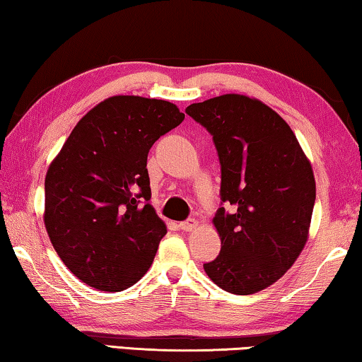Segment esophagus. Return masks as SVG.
Returning a JSON list of instances; mask_svg holds the SVG:
<instances>
[{"label":"esophagus","instance_id":"esophagus-1","mask_svg":"<svg viewBox=\"0 0 362 362\" xmlns=\"http://www.w3.org/2000/svg\"><path fill=\"white\" fill-rule=\"evenodd\" d=\"M179 226H180L183 231H192V230L196 228V226H198V220H196V218H188V220H185V222H182Z\"/></svg>","mask_w":362,"mask_h":362}]
</instances>
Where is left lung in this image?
<instances>
[{"label":"left lung","instance_id":"left-lung-1","mask_svg":"<svg viewBox=\"0 0 362 362\" xmlns=\"http://www.w3.org/2000/svg\"><path fill=\"white\" fill-rule=\"evenodd\" d=\"M185 112L211 132L222 168L220 196L231 206L212 220L222 249L204 272L226 292H260L293 265L308 240L313 169L289 124L260 100L223 94Z\"/></svg>","mask_w":362,"mask_h":362}]
</instances>
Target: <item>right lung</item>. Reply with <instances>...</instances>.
Returning <instances> with one entry per match:
<instances>
[{"label":"right lung","instance_id":"1","mask_svg":"<svg viewBox=\"0 0 362 362\" xmlns=\"http://www.w3.org/2000/svg\"><path fill=\"white\" fill-rule=\"evenodd\" d=\"M185 115L168 100L108 97L78 121L45 180V225L65 267L94 289L148 272L166 223L150 204L146 156Z\"/></svg>","mask_w":362,"mask_h":362}]
</instances>
